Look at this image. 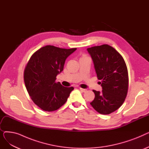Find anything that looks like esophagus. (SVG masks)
<instances>
[{"label": "esophagus", "mask_w": 149, "mask_h": 149, "mask_svg": "<svg viewBox=\"0 0 149 149\" xmlns=\"http://www.w3.org/2000/svg\"><path fill=\"white\" fill-rule=\"evenodd\" d=\"M80 90L81 92H86V91H87L86 89H83V88H80Z\"/></svg>", "instance_id": "34e87169"}]
</instances>
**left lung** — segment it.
I'll use <instances>...</instances> for the list:
<instances>
[{
  "label": "left lung",
  "instance_id": "8db88e82",
  "mask_svg": "<svg viewBox=\"0 0 149 149\" xmlns=\"http://www.w3.org/2000/svg\"><path fill=\"white\" fill-rule=\"evenodd\" d=\"M102 91L93 90L95 98L90 103L98 113L110 114L124 103L126 97L129 77L123 57L112 46L103 45L88 48Z\"/></svg>",
  "mask_w": 149,
  "mask_h": 149
}]
</instances>
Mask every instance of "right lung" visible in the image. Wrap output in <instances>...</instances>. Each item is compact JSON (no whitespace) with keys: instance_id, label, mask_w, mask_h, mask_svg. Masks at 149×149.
<instances>
[{"instance_id":"add662e5","label":"right lung","mask_w":149,"mask_h":149,"mask_svg":"<svg viewBox=\"0 0 149 149\" xmlns=\"http://www.w3.org/2000/svg\"><path fill=\"white\" fill-rule=\"evenodd\" d=\"M76 49L47 45L30 58L24 72L25 84L31 98L42 110H57L74 90L73 87H64L56 83V80L63 70L66 59Z\"/></svg>"}]
</instances>
